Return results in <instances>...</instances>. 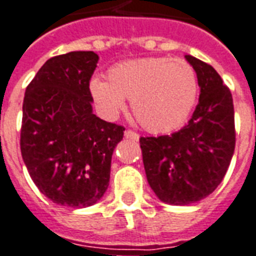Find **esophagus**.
Masks as SVG:
<instances>
[{
    "instance_id": "obj_1",
    "label": "esophagus",
    "mask_w": 256,
    "mask_h": 256,
    "mask_svg": "<svg viewBox=\"0 0 256 256\" xmlns=\"http://www.w3.org/2000/svg\"><path fill=\"white\" fill-rule=\"evenodd\" d=\"M124 136H126V139H130V140H139V134H136V132H134V130H126V132H124Z\"/></svg>"
}]
</instances>
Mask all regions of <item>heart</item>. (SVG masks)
Listing matches in <instances>:
<instances>
[{"label": "heart", "instance_id": "1", "mask_svg": "<svg viewBox=\"0 0 256 256\" xmlns=\"http://www.w3.org/2000/svg\"><path fill=\"white\" fill-rule=\"evenodd\" d=\"M197 92L193 67L166 56L118 63L108 71V80L90 82V93L106 118H114L130 98L135 117L152 134L180 128L193 109Z\"/></svg>", "mask_w": 256, "mask_h": 256}]
</instances>
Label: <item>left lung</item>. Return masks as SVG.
I'll return each mask as SVG.
<instances>
[{"label": "left lung", "instance_id": "8db88e82", "mask_svg": "<svg viewBox=\"0 0 256 256\" xmlns=\"http://www.w3.org/2000/svg\"><path fill=\"white\" fill-rule=\"evenodd\" d=\"M201 89L198 105L182 130L172 135L140 138L146 176L160 201L189 205L222 184L235 151L232 94L208 63L192 55Z\"/></svg>", "mask_w": 256, "mask_h": 256}]
</instances>
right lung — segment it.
Wrapping results in <instances>:
<instances>
[{
	"instance_id": "1",
	"label": "right lung",
	"mask_w": 256,
	"mask_h": 256,
	"mask_svg": "<svg viewBox=\"0 0 256 256\" xmlns=\"http://www.w3.org/2000/svg\"><path fill=\"white\" fill-rule=\"evenodd\" d=\"M97 62L93 51L48 59L22 102L20 147L26 170L47 198L68 208L101 200L126 130L93 113L89 84Z\"/></svg>"
}]
</instances>
